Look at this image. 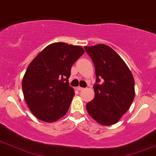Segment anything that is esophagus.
I'll use <instances>...</instances> for the list:
<instances>
[{
	"instance_id": "1",
	"label": "esophagus",
	"mask_w": 156,
	"mask_h": 156,
	"mask_svg": "<svg viewBox=\"0 0 156 156\" xmlns=\"http://www.w3.org/2000/svg\"><path fill=\"white\" fill-rule=\"evenodd\" d=\"M77 90H79V91H81V90H84V88H83V87H77Z\"/></svg>"
}]
</instances>
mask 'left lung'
Returning a JSON list of instances; mask_svg holds the SVG:
<instances>
[{
  "label": "left lung",
  "mask_w": 156,
  "mask_h": 156,
  "mask_svg": "<svg viewBox=\"0 0 156 156\" xmlns=\"http://www.w3.org/2000/svg\"><path fill=\"white\" fill-rule=\"evenodd\" d=\"M84 49L93 61L96 75L95 97L87 104V110L101 125H112L130 107L135 98L134 78L125 62L109 46L98 44Z\"/></svg>",
  "instance_id": "left-lung-1"
}]
</instances>
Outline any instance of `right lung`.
I'll return each mask as SVG.
<instances>
[{"mask_svg": "<svg viewBox=\"0 0 156 156\" xmlns=\"http://www.w3.org/2000/svg\"><path fill=\"white\" fill-rule=\"evenodd\" d=\"M83 53L81 46L53 43L32 60L22 80V90L37 119L53 122L67 112L75 95L68 81L71 67Z\"/></svg>", "mask_w": 156, "mask_h": 156, "instance_id": "obj_1", "label": "right lung"}]
</instances>
